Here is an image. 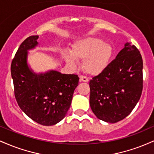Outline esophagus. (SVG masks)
I'll list each match as a JSON object with an SVG mask.
<instances>
[{
    "instance_id": "esophagus-1",
    "label": "esophagus",
    "mask_w": 154,
    "mask_h": 154,
    "mask_svg": "<svg viewBox=\"0 0 154 154\" xmlns=\"http://www.w3.org/2000/svg\"><path fill=\"white\" fill-rule=\"evenodd\" d=\"M79 81H80V82H88V81H89V79H88V77H85V76L81 75V76H79Z\"/></svg>"
}]
</instances>
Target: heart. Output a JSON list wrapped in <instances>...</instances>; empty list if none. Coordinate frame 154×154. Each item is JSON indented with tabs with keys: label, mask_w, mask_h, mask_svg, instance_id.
Returning <instances> with one entry per match:
<instances>
[{
	"label": "heart",
	"mask_w": 154,
	"mask_h": 154,
	"mask_svg": "<svg viewBox=\"0 0 154 154\" xmlns=\"http://www.w3.org/2000/svg\"><path fill=\"white\" fill-rule=\"evenodd\" d=\"M113 49L110 45L99 38H88L78 40L74 44L72 54L66 52L64 59L70 66L76 67L77 60H84V71L92 75L102 72L110 63L113 56Z\"/></svg>",
	"instance_id": "obj_1"
}]
</instances>
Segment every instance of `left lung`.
Wrapping results in <instances>:
<instances>
[{"instance_id":"obj_1","label":"left lung","mask_w":154,"mask_h":154,"mask_svg":"<svg viewBox=\"0 0 154 154\" xmlns=\"http://www.w3.org/2000/svg\"><path fill=\"white\" fill-rule=\"evenodd\" d=\"M90 106L98 119L116 123L137 103L143 91V59L138 49L126 43L106 68L90 81Z\"/></svg>"}]
</instances>
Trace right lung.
<instances>
[{"mask_svg": "<svg viewBox=\"0 0 154 154\" xmlns=\"http://www.w3.org/2000/svg\"><path fill=\"white\" fill-rule=\"evenodd\" d=\"M38 38L33 35L22 42L11 62V72L20 109L33 121L51 126L66 116L79 77L56 70L35 73L28 65L27 57L28 51L38 45Z\"/></svg>", "mask_w": 154, "mask_h": 154, "instance_id": "add662e5", "label": "right lung"}]
</instances>
